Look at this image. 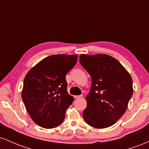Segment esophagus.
Wrapping results in <instances>:
<instances>
[{
	"label": "esophagus",
	"mask_w": 149,
	"mask_h": 149,
	"mask_svg": "<svg viewBox=\"0 0 149 149\" xmlns=\"http://www.w3.org/2000/svg\"><path fill=\"white\" fill-rule=\"evenodd\" d=\"M82 97H83L82 95H76V96H74V98L75 99H79V98H81Z\"/></svg>",
	"instance_id": "obj_1"
}]
</instances>
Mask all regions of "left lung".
<instances>
[{
  "mask_svg": "<svg viewBox=\"0 0 149 149\" xmlns=\"http://www.w3.org/2000/svg\"><path fill=\"white\" fill-rule=\"evenodd\" d=\"M80 63L91 76L83 118L95 128L115 124L127 109L132 96V79L115 58L107 54H80Z\"/></svg>",
  "mask_w": 149,
  "mask_h": 149,
  "instance_id": "1",
  "label": "left lung"
}]
</instances>
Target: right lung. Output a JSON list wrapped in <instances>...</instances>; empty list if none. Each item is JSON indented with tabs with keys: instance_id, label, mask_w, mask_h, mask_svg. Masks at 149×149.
I'll return each mask as SVG.
<instances>
[{
	"instance_id": "1",
	"label": "right lung",
	"mask_w": 149,
	"mask_h": 149,
	"mask_svg": "<svg viewBox=\"0 0 149 149\" xmlns=\"http://www.w3.org/2000/svg\"><path fill=\"white\" fill-rule=\"evenodd\" d=\"M78 55L54 54L38 63L24 80L22 98L34 122L51 129L64 121L73 102L67 92L66 75L75 66Z\"/></svg>"
}]
</instances>
